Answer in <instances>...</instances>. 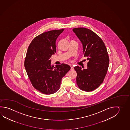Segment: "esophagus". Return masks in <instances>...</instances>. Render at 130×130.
<instances>
[{
    "mask_svg": "<svg viewBox=\"0 0 130 130\" xmlns=\"http://www.w3.org/2000/svg\"><path fill=\"white\" fill-rule=\"evenodd\" d=\"M71 70H74L73 66H71Z\"/></svg>",
    "mask_w": 130,
    "mask_h": 130,
    "instance_id": "esophagus-1",
    "label": "esophagus"
}]
</instances>
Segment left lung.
Instances as JSON below:
<instances>
[{
  "instance_id": "1",
  "label": "left lung",
  "mask_w": 130,
  "mask_h": 130,
  "mask_svg": "<svg viewBox=\"0 0 130 130\" xmlns=\"http://www.w3.org/2000/svg\"><path fill=\"white\" fill-rule=\"evenodd\" d=\"M73 31L82 42L84 57L88 60L87 69L74 67L76 83L81 90L91 92L99 87L106 75L109 62L107 50L101 38L90 29L79 27Z\"/></svg>"
}]
</instances>
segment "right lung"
<instances>
[{
	"label": "right lung",
	"mask_w": 130,
	"mask_h": 130,
	"mask_svg": "<svg viewBox=\"0 0 130 130\" xmlns=\"http://www.w3.org/2000/svg\"><path fill=\"white\" fill-rule=\"evenodd\" d=\"M64 29L44 32L33 39L28 47L24 66L36 89L51 94L59 89L62 78L70 70L68 64L51 66L50 58L56 52V41Z\"/></svg>",
	"instance_id": "add662e5"
}]
</instances>
